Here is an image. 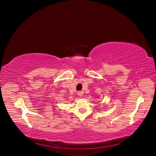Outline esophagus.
<instances>
[{
  "label": "esophagus",
  "mask_w": 156,
  "mask_h": 156,
  "mask_svg": "<svg viewBox=\"0 0 156 156\" xmlns=\"http://www.w3.org/2000/svg\"><path fill=\"white\" fill-rule=\"evenodd\" d=\"M77 94H78V96H81H81H83V91H79Z\"/></svg>",
  "instance_id": "esophagus-1"
}]
</instances>
